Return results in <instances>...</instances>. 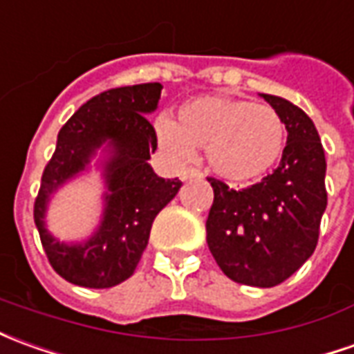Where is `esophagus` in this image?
Returning a JSON list of instances; mask_svg holds the SVG:
<instances>
[{"label":"esophagus","instance_id":"esophagus-1","mask_svg":"<svg viewBox=\"0 0 354 354\" xmlns=\"http://www.w3.org/2000/svg\"><path fill=\"white\" fill-rule=\"evenodd\" d=\"M194 178H203V172L197 169H185L182 172V180H194Z\"/></svg>","mask_w":354,"mask_h":354}]
</instances>
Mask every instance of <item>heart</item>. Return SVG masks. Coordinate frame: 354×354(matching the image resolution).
Here are the masks:
<instances>
[{
  "label": "heart",
  "instance_id": "b5f03b06",
  "mask_svg": "<svg viewBox=\"0 0 354 354\" xmlns=\"http://www.w3.org/2000/svg\"><path fill=\"white\" fill-rule=\"evenodd\" d=\"M157 136L174 160H189L194 147H207L218 176L249 182L270 172L286 149V124L268 105L226 95L185 101L180 118L160 117Z\"/></svg>",
  "mask_w": 354,
  "mask_h": 354
}]
</instances>
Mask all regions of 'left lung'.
<instances>
[{"label": "left lung", "instance_id": "8db88e82", "mask_svg": "<svg viewBox=\"0 0 354 354\" xmlns=\"http://www.w3.org/2000/svg\"><path fill=\"white\" fill-rule=\"evenodd\" d=\"M263 97L288 130L280 167L245 189L207 178L214 192L207 243L230 280L274 288L315 253L328 205L326 157L305 111L276 95L263 93Z\"/></svg>", "mask_w": 354, "mask_h": 354}]
</instances>
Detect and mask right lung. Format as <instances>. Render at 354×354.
<instances>
[{
  "mask_svg": "<svg viewBox=\"0 0 354 354\" xmlns=\"http://www.w3.org/2000/svg\"><path fill=\"white\" fill-rule=\"evenodd\" d=\"M160 90L159 82H149L103 91L59 130L34 201V222L49 264L74 286L105 289L128 280L147 247L153 220L182 185L178 178H159L147 162L157 149V134L145 115L157 109ZM105 141L113 157L106 165L109 194L100 230L80 246L59 244L43 224L48 195L83 169Z\"/></svg>",
  "mask_w": 354,
  "mask_h": 354,
  "instance_id": "obj_1",
  "label": "right lung"
}]
</instances>
